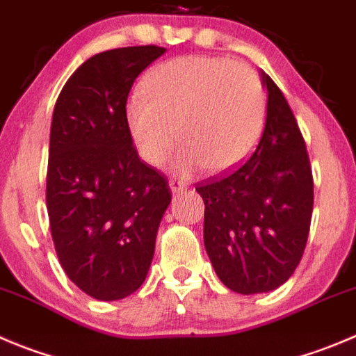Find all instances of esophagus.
<instances>
[{
  "mask_svg": "<svg viewBox=\"0 0 356 356\" xmlns=\"http://www.w3.org/2000/svg\"><path fill=\"white\" fill-rule=\"evenodd\" d=\"M169 188H171L172 194H180V192L185 191V185L178 180H171L169 181Z\"/></svg>",
  "mask_w": 356,
  "mask_h": 356,
  "instance_id": "1",
  "label": "esophagus"
}]
</instances>
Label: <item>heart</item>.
Wrapping results in <instances>:
<instances>
[{
	"mask_svg": "<svg viewBox=\"0 0 356 356\" xmlns=\"http://www.w3.org/2000/svg\"><path fill=\"white\" fill-rule=\"evenodd\" d=\"M266 110L262 83L248 66L225 57L184 56L148 73L143 94L125 106V124L147 164L161 165L178 138V171L191 175L204 165L225 172L257 147Z\"/></svg>",
	"mask_w": 356,
	"mask_h": 356,
	"instance_id": "b5f03b06",
	"label": "heart"
}]
</instances>
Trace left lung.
<instances>
[{
	"instance_id": "left-lung-1",
	"label": "left lung",
	"mask_w": 356,
	"mask_h": 356,
	"mask_svg": "<svg viewBox=\"0 0 356 356\" xmlns=\"http://www.w3.org/2000/svg\"><path fill=\"white\" fill-rule=\"evenodd\" d=\"M267 117L243 164L195 191L204 201V246L220 282L252 296L276 290L302 259L313 213L306 143L285 96L269 74Z\"/></svg>"
}]
</instances>
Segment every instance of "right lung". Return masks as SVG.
Here are the masks:
<instances>
[{
  "instance_id": "add662e5",
  "label": "right lung",
  "mask_w": 356,
  "mask_h": 356,
  "mask_svg": "<svg viewBox=\"0 0 356 356\" xmlns=\"http://www.w3.org/2000/svg\"><path fill=\"white\" fill-rule=\"evenodd\" d=\"M164 52L145 45L96 54L71 74L54 108L50 232L64 273L97 300L124 299L143 285L171 202L165 176L141 161L125 124L134 80Z\"/></svg>"
}]
</instances>
